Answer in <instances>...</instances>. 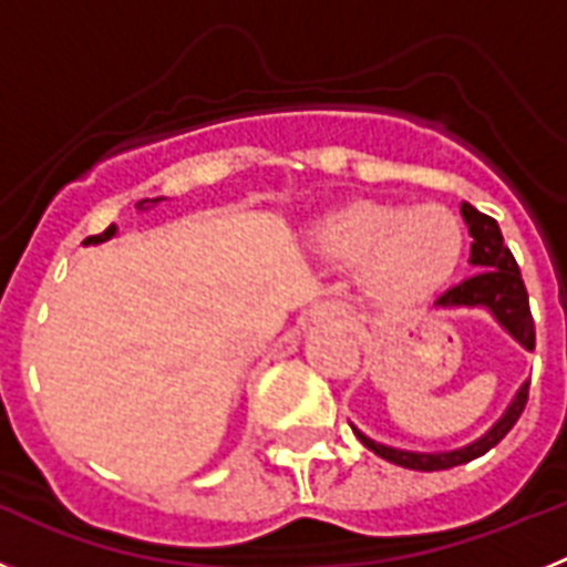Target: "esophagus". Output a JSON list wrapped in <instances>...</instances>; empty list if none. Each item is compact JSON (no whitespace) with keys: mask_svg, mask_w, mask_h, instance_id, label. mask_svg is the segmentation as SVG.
Instances as JSON below:
<instances>
[{"mask_svg":"<svg viewBox=\"0 0 567 567\" xmlns=\"http://www.w3.org/2000/svg\"><path fill=\"white\" fill-rule=\"evenodd\" d=\"M315 315H318L320 320H327V323H334V327H346L349 323V309L343 307V303H338V300H323L320 307H315Z\"/></svg>","mask_w":567,"mask_h":567,"instance_id":"esophagus-1","label":"esophagus"}]
</instances>
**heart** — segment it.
I'll list each match as a JSON object with an SVG mask.
<instances>
[{"instance_id":"b5f03b06","label":"heart","mask_w":567,"mask_h":567,"mask_svg":"<svg viewBox=\"0 0 567 567\" xmlns=\"http://www.w3.org/2000/svg\"><path fill=\"white\" fill-rule=\"evenodd\" d=\"M465 247V229L443 204L398 207L349 202L312 227V249L338 267H352L378 303H414L443 287Z\"/></svg>"}]
</instances>
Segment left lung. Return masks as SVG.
<instances>
[{"mask_svg": "<svg viewBox=\"0 0 567 567\" xmlns=\"http://www.w3.org/2000/svg\"><path fill=\"white\" fill-rule=\"evenodd\" d=\"M460 213H463L465 224H468V235L474 238L468 264L474 269H480V272L465 278L463 284H457V287L445 289V292L434 300V307L437 309H460V307L488 309L511 338L517 340L519 346H525L528 352H534L537 334H534V318H530L528 292H525V284H523V275H519L517 260H514L511 249L505 247L497 221H494L491 215H483L480 209H474L465 202L463 207H460ZM525 403H528V383L519 385V392L514 394V400H511V405L505 409L503 417L491 425L483 437L463 445V449H454V452H434V454L403 452V449H392V445L374 443L372 437H365L363 432H358L354 425H352V432L358 434V440L369 449V452L389 460V463L403 465V468H412V471H443V468H454V465L471 463V460H477L483 457L485 452H491V449H494V445H497L499 440L514 429V423H517L519 414H523Z\"/></svg>", "mask_w": 567, "mask_h": 567, "instance_id": "1", "label": "left lung"}]
</instances>
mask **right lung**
<instances>
[{
	"label": "right lung",
	"instance_id": "obj_1",
	"mask_svg": "<svg viewBox=\"0 0 567 567\" xmlns=\"http://www.w3.org/2000/svg\"><path fill=\"white\" fill-rule=\"evenodd\" d=\"M155 202H162V198H153V204H155ZM138 207H144V202H142V204H138ZM113 235H115V227H113V224H110V227H107V229H104V233H102V235H90V238H87V240H84V244H102V240L113 238Z\"/></svg>",
	"mask_w": 567,
	"mask_h": 567
}]
</instances>
